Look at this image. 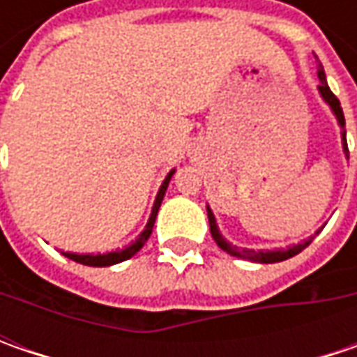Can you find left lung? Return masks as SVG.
I'll use <instances>...</instances> for the list:
<instances>
[{"label": "left lung", "mask_w": 357, "mask_h": 357, "mask_svg": "<svg viewBox=\"0 0 357 357\" xmlns=\"http://www.w3.org/2000/svg\"><path fill=\"white\" fill-rule=\"evenodd\" d=\"M318 79H320V85H318V91H320V95H322V99L326 103L330 105V109L334 111V115L337 119V125H340V129H342V149H344V153H346V157H348V141H346V119H344V111H342V105L337 101V97L330 91L328 87V83H326V73H324V67L322 63H318ZM206 213H208V222H211V234H213L214 242L228 252L230 256H236V258H244V260H250V262H260V264H274V262H282V260H288V258H292L298 252H302L306 246H308L310 242L314 236H310L308 240H304V242H300V244H294V246H288L286 250H248V248H236V246H232L230 242H227V238L220 234V230L216 227V218H214L213 211L206 206ZM320 232V230H318ZM316 232V234H318Z\"/></svg>", "instance_id": "1"}]
</instances>
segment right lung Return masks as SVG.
I'll return each instance as SVG.
<instances>
[{
    "label": "right lung",
    "instance_id": "obj_1",
    "mask_svg": "<svg viewBox=\"0 0 357 357\" xmlns=\"http://www.w3.org/2000/svg\"><path fill=\"white\" fill-rule=\"evenodd\" d=\"M172 174H174V169L167 174V178L162 181V185H160V188H158V195H157V199H155V204H153V211H151V216H149L146 227H144L143 232L139 234V238L135 240V242H130L129 246H125L123 250H115V252H107V254H75V252H63V254H65L69 260H75V262H79V264H85V266H113V264H119V262H123V260H129L130 256H135V254L143 248L144 242H146L149 236H151L153 227H155V218H157L158 208H160V202H162V199H165V192H167V186H169V183H171Z\"/></svg>",
    "mask_w": 357,
    "mask_h": 357
}]
</instances>
